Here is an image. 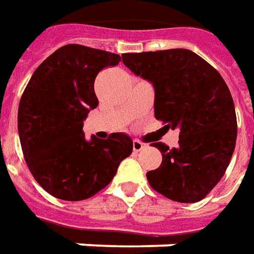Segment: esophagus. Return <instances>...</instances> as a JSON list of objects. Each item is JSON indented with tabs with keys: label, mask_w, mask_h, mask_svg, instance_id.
Listing matches in <instances>:
<instances>
[{
	"label": "esophagus",
	"mask_w": 254,
	"mask_h": 254,
	"mask_svg": "<svg viewBox=\"0 0 254 254\" xmlns=\"http://www.w3.org/2000/svg\"><path fill=\"white\" fill-rule=\"evenodd\" d=\"M147 145L145 144H142V142H139L137 139H134L132 141V149H134V152H139V151H142V149H145Z\"/></svg>",
	"instance_id": "obj_1"
}]
</instances>
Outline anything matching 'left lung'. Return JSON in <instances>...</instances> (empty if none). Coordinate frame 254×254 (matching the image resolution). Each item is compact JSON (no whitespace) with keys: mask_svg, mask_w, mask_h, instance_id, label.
I'll return each instance as SVG.
<instances>
[{"mask_svg":"<svg viewBox=\"0 0 254 254\" xmlns=\"http://www.w3.org/2000/svg\"><path fill=\"white\" fill-rule=\"evenodd\" d=\"M123 63L152 83L155 117L179 130V145L155 142L162 163L149 171L151 187L179 202L202 200L224 176L236 144V113L224 78L186 49L127 53Z\"/></svg>","mask_w":254,"mask_h":254,"instance_id":"left-lung-1","label":"left lung"}]
</instances>
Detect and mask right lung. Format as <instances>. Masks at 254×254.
Masks as SVG:
<instances>
[{
  "label": "right lung",
  "mask_w": 254,
  "mask_h": 254,
  "mask_svg": "<svg viewBox=\"0 0 254 254\" xmlns=\"http://www.w3.org/2000/svg\"><path fill=\"white\" fill-rule=\"evenodd\" d=\"M120 56L79 44L60 47L36 68L18 109V132L29 171L49 194L89 198L112 182L132 152V139L113 132L85 138L83 120L98 106L93 83Z\"/></svg>",
  "instance_id": "add662e5"
}]
</instances>
